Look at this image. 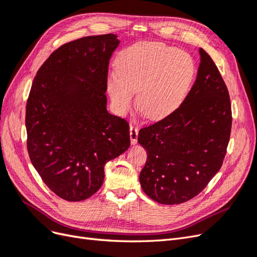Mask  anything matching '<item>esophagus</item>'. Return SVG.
<instances>
[{
	"instance_id": "34e87169",
	"label": "esophagus",
	"mask_w": 257,
	"mask_h": 257,
	"mask_svg": "<svg viewBox=\"0 0 257 257\" xmlns=\"http://www.w3.org/2000/svg\"><path fill=\"white\" fill-rule=\"evenodd\" d=\"M130 136H131V143L132 145L137 144V137H138V128L131 125L130 126Z\"/></svg>"
}]
</instances>
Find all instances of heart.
<instances>
[{
    "instance_id": "1",
    "label": "heart",
    "mask_w": 257,
    "mask_h": 257,
    "mask_svg": "<svg viewBox=\"0 0 257 257\" xmlns=\"http://www.w3.org/2000/svg\"><path fill=\"white\" fill-rule=\"evenodd\" d=\"M116 72L106 87L115 112L124 115L134 103L148 119L158 121L174 113L195 80V62L189 53L161 43L132 45L116 57Z\"/></svg>"
}]
</instances>
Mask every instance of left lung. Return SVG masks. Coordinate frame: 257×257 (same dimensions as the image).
Instances as JSON below:
<instances>
[{"instance_id":"8db88e82","label":"left lung","mask_w":257,"mask_h":257,"mask_svg":"<svg viewBox=\"0 0 257 257\" xmlns=\"http://www.w3.org/2000/svg\"><path fill=\"white\" fill-rule=\"evenodd\" d=\"M199 54L196 80L183 104L138 134L148 154L139 182L148 196L163 205L198 195L220 170L229 142L228 90L209 54L203 48Z\"/></svg>"}]
</instances>
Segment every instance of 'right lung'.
I'll return each mask as SVG.
<instances>
[{"instance_id": "right-lung-1", "label": "right lung", "mask_w": 257, "mask_h": 257, "mask_svg": "<svg viewBox=\"0 0 257 257\" xmlns=\"http://www.w3.org/2000/svg\"><path fill=\"white\" fill-rule=\"evenodd\" d=\"M114 34L64 44L38 69L27 103L30 160L45 184L80 201L104 182L107 162L131 145L128 123L107 110L106 81Z\"/></svg>"}]
</instances>
